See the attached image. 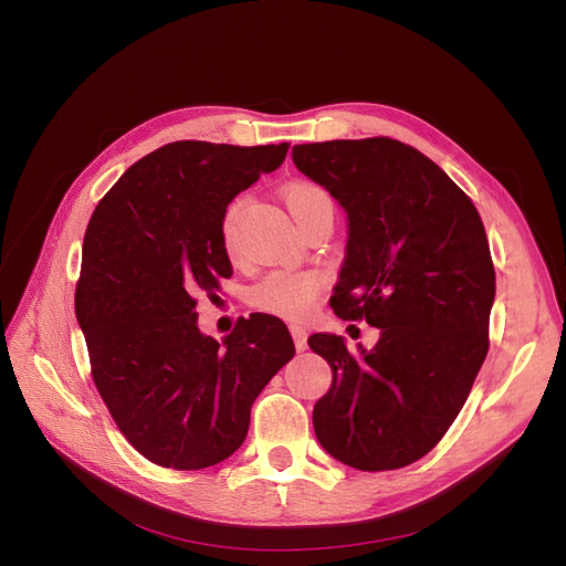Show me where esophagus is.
Segmentation results:
<instances>
[{
    "instance_id": "obj_1",
    "label": "esophagus",
    "mask_w": 566,
    "mask_h": 566,
    "mask_svg": "<svg viewBox=\"0 0 566 566\" xmlns=\"http://www.w3.org/2000/svg\"><path fill=\"white\" fill-rule=\"evenodd\" d=\"M290 333H293L295 349H297V352H304V349H306V331L300 328V325H293V328H290Z\"/></svg>"
}]
</instances>
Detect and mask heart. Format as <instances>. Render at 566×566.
I'll use <instances>...</instances> for the list:
<instances>
[{
	"instance_id": "b5f03b06",
	"label": "heart",
	"mask_w": 566,
	"mask_h": 566,
	"mask_svg": "<svg viewBox=\"0 0 566 566\" xmlns=\"http://www.w3.org/2000/svg\"><path fill=\"white\" fill-rule=\"evenodd\" d=\"M287 210L293 217H302L306 210L321 202H331L328 193L316 184H293L285 191ZM241 202H233L224 217V243L231 250L235 235V219ZM325 279L318 271H271L260 283L250 287V304L264 314L285 321H302L314 312L323 293Z\"/></svg>"
}]
</instances>
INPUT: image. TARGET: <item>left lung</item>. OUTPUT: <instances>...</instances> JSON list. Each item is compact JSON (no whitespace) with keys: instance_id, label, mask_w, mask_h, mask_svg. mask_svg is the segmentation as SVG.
Masks as SVG:
<instances>
[{"instance_id":"1","label":"left lung","mask_w":566,"mask_h":566,"mask_svg":"<svg viewBox=\"0 0 566 566\" xmlns=\"http://www.w3.org/2000/svg\"><path fill=\"white\" fill-rule=\"evenodd\" d=\"M293 163L347 212L335 314L380 328L370 352L310 337L333 370L314 406L316 439L356 470L406 468L447 434L489 352L484 224L439 165L387 136L300 144Z\"/></svg>"}]
</instances>
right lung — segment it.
I'll use <instances>...</instances> for the list:
<instances>
[{
    "label": "right lung",
    "mask_w": 566,
    "mask_h": 566,
    "mask_svg": "<svg viewBox=\"0 0 566 566\" xmlns=\"http://www.w3.org/2000/svg\"><path fill=\"white\" fill-rule=\"evenodd\" d=\"M285 153L167 144L134 163L90 219L75 314L92 375L119 432L160 468L202 470L241 449L254 399L295 356L276 316L238 321L217 342L196 314V295L233 273L229 202Z\"/></svg>",
    "instance_id": "add662e5"
}]
</instances>
